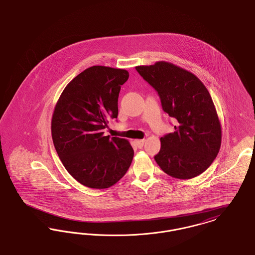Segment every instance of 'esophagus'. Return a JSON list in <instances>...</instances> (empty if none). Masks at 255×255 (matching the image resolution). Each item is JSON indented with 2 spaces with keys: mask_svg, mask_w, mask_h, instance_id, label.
<instances>
[{
  "mask_svg": "<svg viewBox=\"0 0 255 255\" xmlns=\"http://www.w3.org/2000/svg\"><path fill=\"white\" fill-rule=\"evenodd\" d=\"M134 143H135V145H136L137 147H139V148H141V147L144 146V144H145V140H144V139H141V140H135V141H134Z\"/></svg>",
  "mask_w": 255,
  "mask_h": 255,
  "instance_id": "1",
  "label": "esophagus"
}]
</instances>
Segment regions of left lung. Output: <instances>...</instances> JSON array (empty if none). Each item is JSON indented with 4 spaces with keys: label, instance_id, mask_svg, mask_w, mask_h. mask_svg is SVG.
I'll return each instance as SVG.
<instances>
[{
    "label": "left lung",
    "instance_id": "left-lung-1",
    "mask_svg": "<svg viewBox=\"0 0 255 255\" xmlns=\"http://www.w3.org/2000/svg\"><path fill=\"white\" fill-rule=\"evenodd\" d=\"M135 69L156 90L164 112L177 121L175 131L161 137L156 163L179 179L203 173L222 142L221 124L208 90L194 74L169 62Z\"/></svg>",
    "mask_w": 255,
    "mask_h": 255
}]
</instances>
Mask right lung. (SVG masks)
Instances as JSON below:
<instances>
[{
  "mask_svg": "<svg viewBox=\"0 0 255 255\" xmlns=\"http://www.w3.org/2000/svg\"><path fill=\"white\" fill-rule=\"evenodd\" d=\"M127 70L92 66L70 81L52 118L55 150L68 173L86 187L114 185L128 170L133 148L124 138L105 136L118 116L121 85Z\"/></svg>",
  "mask_w": 255,
  "mask_h": 255,
  "instance_id": "1",
  "label": "right lung"
}]
</instances>
